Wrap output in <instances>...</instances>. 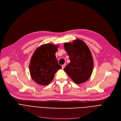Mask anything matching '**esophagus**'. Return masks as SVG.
<instances>
[{
  "label": "esophagus",
  "mask_w": 121,
  "mask_h": 121,
  "mask_svg": "<svg viewBox=\"0 0 121 121\" xmlns=\"http://www.w3.org/2000/svg\"><path fill=\"white\" fill-rule=\"evenodd\" d=\"M65 66H66V64H65L62 65V68L63 69H64V68L65 67Z\"/></svg>",
  "instance_id": "1"
}]
</instances>
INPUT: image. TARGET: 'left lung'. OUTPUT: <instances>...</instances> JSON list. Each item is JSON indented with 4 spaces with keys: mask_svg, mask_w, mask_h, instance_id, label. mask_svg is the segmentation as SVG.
Masks as SVG:
<instances>
[{
    "mask_svg": "<svg viewBox=\"0 0 121 121\" xmlns=\"http://www.w3.org/2000/svg\"><path fill=\"white\" fill-rule=\"evenodd\" d=\"M71 62L64 71L76 84L84 83L90 78L94 67L93 57L86 44L80 39L64 44Z\"/></svg>",
    "mask_w": 121,
    "mask_h": 121,
    "instance_id": "left-lung-1",
    "label": "left lung"
}]
</instances>
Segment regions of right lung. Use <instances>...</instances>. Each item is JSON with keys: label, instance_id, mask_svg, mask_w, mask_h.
Wrapping results in <instances>:
<instances>
[{"label": "right lung", "instance_id": "1", "mask_svg": "<svg viewBox=\"0 0 121 121\" xmlns=\"http://www.w3.org/2000/svg\"><path fill=\"white\" fill-rule=\"evenodd\" d=\"M59 46L47 43L38 47L31 57L29 64L31 77L41 85H48L53 80L55 73L62 69L56 58Z\"/></svg>", "mask_w": 121, "mask_h": 121}]
</instances>
